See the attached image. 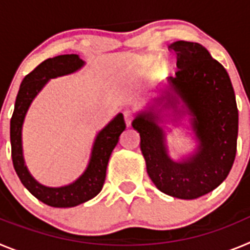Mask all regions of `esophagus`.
<instances>
[{"instance_id":"obj_1","label":"esophagus","mask_w":250,"mask_h":250,"mask_svg":"<svg viewBox=\"0 0 250 250\" xmlns=\"http://www.w3.org/2000/svg\"><path fill=\"white\" fill-rule=\"evenodd\" d=\"M132 118H134V115H132L131 110H125V111H124V119H125V123H126L127 126L131 125Z\"/></svg>"}]
</instances>
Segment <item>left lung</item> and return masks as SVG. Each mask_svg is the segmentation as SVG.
<instances>
[{
  "mask_svg": "<svg viewBox=\"0 0 250 250\" xmlns=\"http://www.w3.org/2000/svg\"><path fill=\"white\" fill-rule=\"evenodd\" d=\"M169 48L176 54L175 76L167 79L169 87L154 100L155 105L139 112L131 125L140 134L151 182L167 195L190 200L210 193L228 176L237 154L238 107L228 72L204 46L176 41ZM164 109L191 116L198 146L182 162L167 152L158 125Z\"/></svg>",
  "mask_w": 250,
  "mask_h": 250,
  "instance_id": "obj_1",
  "label": "left lung"
}]
</instances>
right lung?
Listing matches in <instances>:
<instances>
[{
	"mask_svg": "<svg viewBox=\"0 0 250 250\" xmlns=\"http://www.w3.org/2000/svg\"><path fill=\"white\" fill-rule=\"evenodd\" d=\"M83 65L85 62L79 57V55L75 54L60 55L45 60L22 80L11 118V155L16 174L23 187L35 198L54 208L76 207L92 199L100 193L105 183L106 167L110 155L118 144L119 136L126 127L123 114H118L99 132L92 145L87 167L80 178L71 184L59 188L45 187L31 175L22 152V125L28 107L50 79L72 74L80 70Z\"/></svg>",
	"mask_w": 250,
	"mask_h": 250,
	"instance_id": "add662e5",
	"label": "right lung"
}]
</instances>
